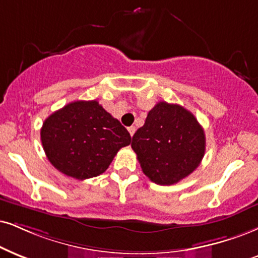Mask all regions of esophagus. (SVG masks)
Here are the masks:
<instances>
[{
    "instance_id": "1",
    "label": "esophagus",
    "mask_w": 258,
    "mask_h": 258,
    "mask_svg": "<svg viewBox=\"0 0 258 258\" xmlns=\"http://www.w3.org/2000/svg\"><path fill=\"white\" fill-rule=\"evenodd\" d=\"M135 130H136L135 126H129V128H128V132H129L130 136H133V135L135 134Z\"/></svg>"
}]
</instances>
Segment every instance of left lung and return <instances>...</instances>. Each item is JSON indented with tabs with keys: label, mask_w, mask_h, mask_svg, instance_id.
<instances>
[{
	"label": "left lung",
	"mask_w": 258,
	"mask_h": 258,
	"mask_svg": "<svg viewBox=\"0 0 258 258\" xmlns=\"http://www.w3.org/2000/svg\"><path fill=\"white\" fill-rule=\"evenodd\" d=\"M132 148L152 182L171 185L192 173L201 163L205 130L190 111L160 101L133 136Z\"/></svg>",
	"instance_id": "obj_1"
}]
</instances>
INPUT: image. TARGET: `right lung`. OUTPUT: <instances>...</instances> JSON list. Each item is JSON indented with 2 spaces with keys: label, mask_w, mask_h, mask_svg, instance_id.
<instances>
[{
  "label": "right lung",
  "mask_w": 258,
  "mask_h": 258,
  "mask_svg": "<svg viewBox=\"0 0 258 258\" xmlns=\"http://www.w3.org/2000/svg\"><path fill=\"white\" fill-rule=\"evenodd\" d=\"M40 140L59 172L84 180L105 172L132 136L97 100H78L44 120Z\"/></svg>",
  "instance_id": "obj_1"
}]
</instances>
